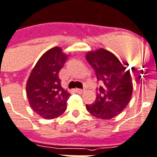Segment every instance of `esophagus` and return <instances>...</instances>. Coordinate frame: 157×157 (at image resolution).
<instances>
[{
	"label": "esophagus",
	"mask_w": 157,
	"mask_h": 157,
	"mask_svg": "<svg viewBox=\"0 0 157 157\" xmlns=\"http://www.w3.org/2000/svg\"><path fill=\"white\" fill-rule=\"evenodd\" d=\"M75 91H76L77 93H82V92L84 91V90H81V89H76V90H75Z\"/></svg>",
	"instance_id": "esophagus-1"
}]
</instances>
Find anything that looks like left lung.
Masks as SVG:
<instances>
[{"mask_svg":"<svg viewBox=\"0 0 157 157\" xmlns=\"http://www.w3.org/2000/svg\"><path fill=\"white\" fill-rule=\"evenodd\" d=\"M86 59L100 83L95 102L86 105L88 112L98 119H111L119 115L131 100V74L113 53L104 49L88 52Z\"/></svg>","mask_w":157,"mask_h":157,"instance_id":"1","label":"left lung"}]
</instances>
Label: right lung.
I'll return each mask as SVG.
<instances>
[{"label": "right lung", "instance_id": "right-lung-1", "mask_svg": "<svg viewBox=\"0 0 157 157\" xmlns=\"http://www.w3.org/2000/svg\"><path fill=\"white\" fill-rule=\"evenodd\" d=\"M67 57L59 47L45 52L31 72L26 95L32 109L45 119H53L67 109L70 94L60 84L59 73Z\"/></svg>", "mask_w": 157, "mask_h": 157}]
</instances>
